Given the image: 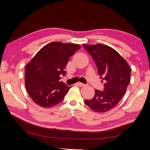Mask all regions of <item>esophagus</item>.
Wrapping results in <instances>:
<instances>
[{
	"label": "esophagus",
	"mask_w": 150,
	"mask_h": 150,
	"mask_svg": "<svg viewBox=\"0 0 150 150\" xmlns=\"http://www.w3.org/2000/svg\"><path fill=\"white\" fill-rule=\"evenodd\" d=\"M77 85L79 86V87H83V86H85V84H83L82 83H80V82H78L77 83Z\"/></svg>",
	"instance_id": "1"
}]
</instances>
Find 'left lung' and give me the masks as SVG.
Instances as JSON below:
<instances>
[{"label": "left lung", "instance_id": "obj_1", "mask_svg": "<svg viewBox=\"0 0 150 150\" xmlns=\"http://www.w3.org/2000/svg\"><path fill=\"white\" fill-rule=\"evenodd\" d=\"M83 45L93 58L100 78L105 82L104 91L95 89L94 97L85 103L96 112H107L116 106L126 93L130 82L131 68L115 50L108 45Z\"/></svg>", "mask_w": 150, "mask_h": 150}]
</instances>
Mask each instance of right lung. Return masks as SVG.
I'll use <instances>...</instances> for the list:
<instances>
[{"label": "right lung", "mask_w": 150, "mask_h": 150, "mask_svg": "<svg viewBox=\"0 0 150 150\" xmlns=\"http://www.w3.org/2000/svg\"><path fill=\"white\" fill-rule=\"evenodd\" d=\"M79 45L50 43L40 50L25 68V86L35 103L47 108L62 102L71 87L59 82L65 75L69 57L80 49Z\"/></svg>", "instance_id": "right-lung-1"}]
</instances>
